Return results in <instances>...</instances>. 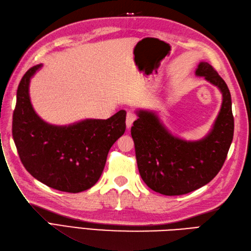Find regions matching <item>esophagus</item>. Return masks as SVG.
<instances>
[{
    "mask_svg": "<svg viewBox=\"0 0 251 251\" xmlns=\"http://www.w3.org/2000/svg\"><path fill=\"white\" fill-rule=\"evenodd\" d=\"M135 119H136V116H135L134 112H132V111L127 112V117H126V126H127V128L131 127V125L135 121Z\"/></svg>",
    "mask_w": 251,
    "mask_h": 251,
    "instance_id": "34e87169",
    "label": "esophagus"
}]
</instances>
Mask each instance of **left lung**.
Segmentation results:
<instances>
[{"label":"left lung","instance_id":"8db88e82","mask_svg":"<svg viewBox=\"0 0 251 251\" xmlns=\"http://www.w3.org/2000/svg\"><path fill=\"white\" fill-rule=\"evenodd\" d=\"M196 75L222 93V106L213 129L204 139L188 142L170 133L152 111L137 110L131 127L137 168L148 187L166 196L195 191L219 173L233 137L231 97L227 85L207 62H200Z\"/></svg>","mask_w":251,"mask_h":251}]
</instances>
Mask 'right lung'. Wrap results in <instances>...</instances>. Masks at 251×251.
<instances>
[{
    "label": "right lung",
    "instance_id": "1",
    "mask_svg": "<svg viewBox=\"0 0 251 251\" xmlns=\"http://www.w3.org/2000/svg\"><path fill=\"white\" fill-rule=\"evenodd\" d=\"M40 67L29 69L18 87L12 136L21 161L34 178L52 189L67 193L88 190L99 180L109 149L125 132L126 111L69 126L44 122L29 97L30 78Z\"/></svg>",
    "mask_w": 251,
    "mask_h": 251
}]
</instances>
